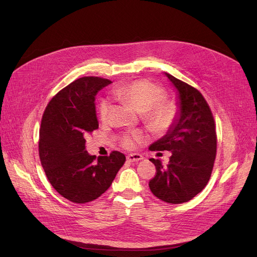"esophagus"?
Returning <instances> with one entry per match:
<instances>
[{
	"label": "esophagus",
	"instance_id": "obj_1",
	"mask_svg": "<svg viewBox=\"0 0 257 257\" xmlns=\"http://www.w3.org/2000/svg\"><path fill=\"white\" fill-rule=\"evenodd\" d=\"M130 162H137V161H140L143 159L142 155H140V154L138 153H134V154H130V155L127 156L126 158Z\"/></svg>",
	"mask_w": 257,
	"mask_h": 257
}]
</instances>
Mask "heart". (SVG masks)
Here are the masks:
<instances>
[{
	"mask_svg": "<svg viewBox=\"0 0 257 257\" xmlns=\"http://www.w3.org/2000/svg\"><path fill=\"white\" fill-rule=\"evenodd\" d=\"M112 95L122 102L130 104L136 111L142 112V117L153 130L162 131L168 128L176 115V107L172 102L163 101L166 97L164 89L148 81H135L132 83L116 86ZM109 102L103 100L99 105L101 120H106L109 111ZM142 136L138 132H132L123 135L122 145L133 148Z\"/></svg>",
	"mask_w": 257,
	"mask_h": 257,
	"instance_id": "b5f03b06",
	"label": "heart"
}]
</instances>
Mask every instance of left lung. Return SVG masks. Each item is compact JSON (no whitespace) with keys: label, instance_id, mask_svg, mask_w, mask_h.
<instances>
[{"label":"left lung","instance_id":"obj_1","mask_svg":"<svg viewBox=\"0 0 257 257\" xmlns=\"http://www.w3.org/2000/svg\"><path fill=\"white\" fill-rule=\"evenodd\" d=\"M177 93V111L162 138L150 151H170L167 166L151 158L156 176L150 183L152 193L169 203H182L200 193L211 177L216 156V132L211 109L199 91L164 73Z\"/></svg>","mask_w":257,"mask_h":257}]
</instances>
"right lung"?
I'll return each instance as SVG.
<instances>
[{"label":"right lung","instance_id":"add662e5","mask_svg":"<svg viewBox=\"0 0 257 257\" xmlns=\"http://www.w3.org/2000/svg\"><path fill=\"white\" fill-rule=\"evenodd\" d=\"M110 83L99 77L71 82L50 100L41 122V164L53 188L76 203L101 196L125 162L117 151L96 158L85 150V136L99 127L96 96Z\"/></svg>","mask_w":257,"mask_h":257}]
</instances>
